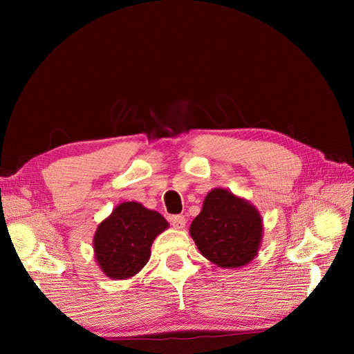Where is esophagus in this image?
I'll return each mask as SVG.
<instances>
[{"label": "esophagus", "instance_id": "obj_1", "mask_svg": "<svg viewBox=\"0 0 354 354\" xmlns=\"http://www.w3.org/2000/svg\"><path fill=\"white\" fill-rule=\"evenodd\" d=\"M171 224H173L174 229H185L186 217L185 216H173L171 217Z\"/></svg>", "mask_w": 354, "mask_h": 354}]
</instances>
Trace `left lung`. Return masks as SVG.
<instances>
[{
  "label": "left lung",
  "instance_id": "1",
  "mask_svg": "<svg viewBox=\"0 0 354 354\" xmlns=\"http://www.w3.org/2000/svg\"><path fill=\"white\" fill-rule=\"evenodd\" d=\"M263 218L250 201L216 187L203 199L189 233L201 254L221 269L250 264L261 246Z\"/></svg>",
  "mask_w": 354,
  "mask_h": 354
}]
</instances>
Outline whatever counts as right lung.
<instances>
[{"mask_svg":"<svg viewBox=\"0 0 354 354\" xmlns=\"http://www.w3.org/2000/svg\"><path fill=\"white\" fill-rule=\"evenodd\" d=\"M168 226L158 211L136 201L122 202L95 229L94 260L109 279H130L147 264L153 241Z\"/></svg>","mask_w":354,"mask_h":354,"instance_id":"obj_1","label":"right lung"}]
</instances>
